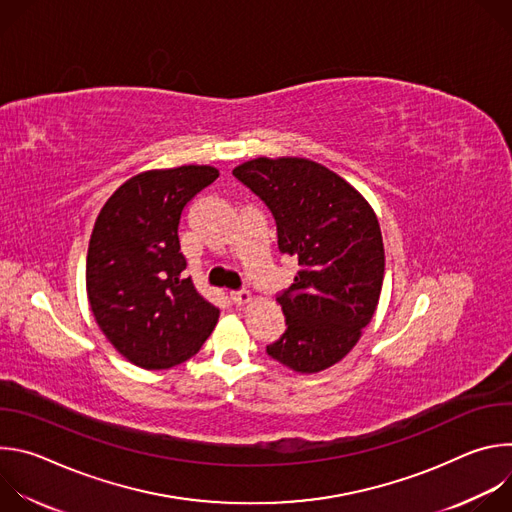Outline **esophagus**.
Instances as JSON below:
<instances>
[{
	"instance_id": "1",
	"label": "esophagus",
	"mask_w": 512,
	"mask_h": 512,
	"mask_svg": "<svg viewBox=\"0 0 512 512\" xmlns=\"http://www.w3.org/2000/svg\"><path fill=\"white\" fill-rule=\"evenodd\" d=\"M229 300L235 304V306H243L247 302H251V294L245 289H239V291H231L229 294Z\"/></svg>"
}]
</instances>
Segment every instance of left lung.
<instances>
[{
    "mask_svg": "<svg viewBox=\"0 0 512 512\" xmlns=\"http://www.w3.org/2000/svg\"><path fill=\"white\" fill-rule=\"evenodd\" d=\"M233 176L275 218L277 247L298 273L277 302L285 332L267 354L298 373L344 358L377 310L385 249L373 208L346 180L304 158H257Z\"/></svg>",
    "mask_w": 512,
    "mask_h": 512,
    "instance_id": "1",
    "label": "left lung"
}]
</instances>
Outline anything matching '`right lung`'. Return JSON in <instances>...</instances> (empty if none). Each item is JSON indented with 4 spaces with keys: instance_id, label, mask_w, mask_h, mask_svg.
<instances>
[{
    "instance_id": "add662e5",
    "label": "right lung",
    "mask_w": 512,
    "mask_h": 512,
    "mask_svg": "<svg viewBox=\"0 0 512 512\" xmlns=\"http://www.w3.org/2000/svg\"><path fill=\"white\" fill-rule=\"evenodd\" d=\"M218 178L212 166L133 176L101 208L87 255V294L107 340L141 369L194 356L218 310L184 277L178 227L188 202Z\"/></svg>"
}]
</instances>
